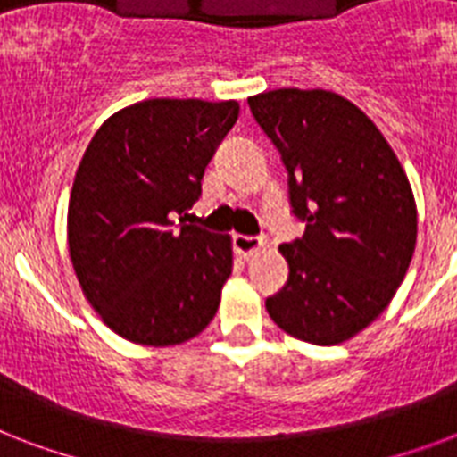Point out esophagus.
<instances>
[{
    "label": "esophagus",
    "instance_id": "1",
    "mask_svg": "<svg viewBox=\"0 0 457 457\" xmlns=\"http://www.w3.org/2000/svg\"><path fill=\"white\" fill-rule=\"evenodd\" d=\"M232 244H235L237 253L244 258L253 256V253H258V251L265 246L263 237H253V235H235Z\"/></svg>",
    "mask_w": 457,
    "mask_h": 457
}]
</instances>
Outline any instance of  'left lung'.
Returning <instances> with one entry per match:
<instances>
[{"label": "left lung", "mask_w": 457, "mask_h": 457, "mask_svg": "<svg viewBox=\"0 0 457 457\" xmlns=\"http://www.w3.org/2000/svg\"><path fill=\"white\" fill-rule=\"evenodd\" d=\"M251 113L287 168L289 206L303 237L279 246L287 285L265 299L296 339L332 346L389 305L411 265L418 211L382 132L327 89L249 96Z\"/></svg>", "instance_id": "8db88e82"}]
</instances>
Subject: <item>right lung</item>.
<instances>
[{
    "label": "right lung",
    "mask_w": 457,
    "mask_h": 457,
    "mask_svg": "<svg viewBox=\"0 0 457 457\" xmlns=\"http://www.w3.org/2000/svg\"><path fill=\"white\" fill-rule=\"evenodd\" d=\"M237 102L146 99L96 130L75 172L68 249L87 301L116 334L175 346L213 320L229 237L187 225Z\"/></svg>",
    "instance_id": "right-lung-1"
}]
</instances>
